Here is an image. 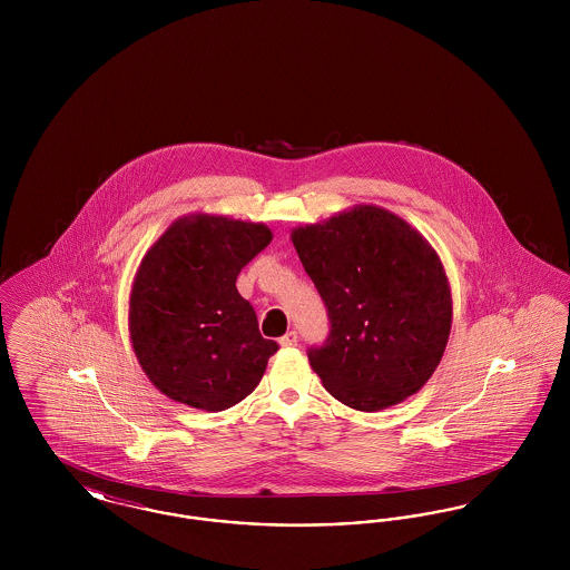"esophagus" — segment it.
<instances>
[{
	"label": "esophagus",
	"mask_w": 570,
	"mask_h": 570,
	"mask_svg": "<svg viewBox=\"0 0 570 570\" xmlns=\"http://www.w3.org/2000/svg\"><path fill=\"white\" fill-rule=\"evenodd\" d=\"M297 331H288L284 337H279V346H282V348H295V346H297Z\"/></svg>",
	"instance_id": "obj_1"
}]
</instances>
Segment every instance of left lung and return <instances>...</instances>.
<instances>
[{"mask_svg": "<svg viewBox=\"0 0 570 570\" xmlns=\"http://www.w3.org/2000/svg\"><path fill=\"white\" fill-rule=\"evenodd\" d=\"M325 301L331 333L309 365L354 410L402 404L432 379L446 348L453 298L432 244L379 205H354L291 233Z\"/></svg>", "mask_w": 570, "mask_h": 570, "instance_id": "8db88e82", "label": "left lung"}]
</instances>
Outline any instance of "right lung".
<instances>
[{
  "label": "right lung",
  "mask_w": 570,
  "mask_h": 570,
  "mask_svg": "<svg viewBox=\"0 0 570 570\" xmlns=\"http://www.w3.org/2000/svg\"><path fill=\"white\" fill-rule=\"evenodd\" d=\"M272 239L263 222L200 212L145 252L128 328L142 372L173 402L219 412L258 386L277 344L261 335L237 275Z\"/></svg>",
  "instance_id": "right-lung-1"
}]
</instances>
